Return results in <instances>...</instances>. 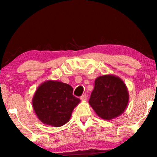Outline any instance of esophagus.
I'll return each instance as SVG.
<instances>
[{"label": "esophagus", "instance_id": "1", "mask_svg": "<svg viewBox=\"0 0 157 157\" xmlns=\"http://www.w3.org/2000/svg\"><path fill=\"white\" fill-rule=\"evenodd\" d=\"M80 99L82 100H86V99H87V95L86 94H84V95H82V96L80 97Z\"/></svg>", "mask_w": 157, "mask_h": 157}]
</instances>
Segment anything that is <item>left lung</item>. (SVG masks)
Listing matches in <instances>:
<instances>
[{"mask_svg":"<svg viewBox=\"0 0 157 157\" xmlns=\"http://www.w3.org/2000/svg\"><path fill=\"white\" fill-rule=\"evenodd\" d=\"M128 102L127 88L118 77L105 75L95 79L89 102L101 118L109 121L121 115Z\"/></svg>","mask_w":157,"mask_h":157,"instance_id":"8db88e82","label":"left lung"}]
</instances>
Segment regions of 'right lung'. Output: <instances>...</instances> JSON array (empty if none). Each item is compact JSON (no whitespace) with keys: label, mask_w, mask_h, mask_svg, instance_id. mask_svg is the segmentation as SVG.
<instances>
[{"label":"right lung","mask_w":157,"mask_h":157,"mask_svg":"<svg viewBox=\"0 0 157 157\" xmlns=\"http://www.w3.org/2000/svg\"><path fill=\"white\" fill-rule=\"evenodd\" d=\"M72 86L62 82H44L34 95L33 106L38 118L44 124L61 127L68 122L80 100L73 95Z\"/></svg>","instance_id":"right-lung-1"}]
</instances>
